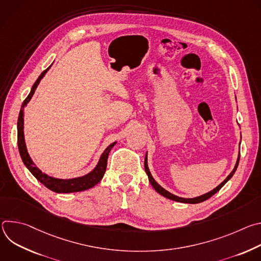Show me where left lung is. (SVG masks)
I'll return each instance as SVG.
<instances>
[{"label": "left lung", "instance_id": "1", "mask_svg": "<svg viewBox=\"0 0 261 261\" xmlns=\"http://www.w3.org/2000/svg\"><path fill=\"white\" fill-rule=\"evenodd\" d=\"M241 139H242V135H241ZM240 144H241V142H240ZM239 162H240V152H239V156H238V160H237V163H236V165H234V168H233L232 171L228 174V176H227L224 180H223L220 185H218L216 188H214L212 191H210V192H207V193H205V194H202V195H200V196L194 197V198H184V197L176 196V195L170 193L169 191L165 190L163 187H161V186H160V185L155 180V178L153 177V175H152L150 169H148V165H147V153L145 154V158H144V169H145V172H146V174H147L148 180H150L151 185L153 186V188H154L159 194H161L162 196H164V197H166V198H168V199H170V200H174V201L182 202V203H199V202H202V201L208 199V198L212 197L214 194H216V193L223 187V186H224V185L232 177V175L234 174V172H236V170H237V168H238Z\"/></svg>", "mask_w": 261, "mask_h": 261}]
</instances>
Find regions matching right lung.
<instances>
[{
    "mask_svg": "<svg viewBox=\"0 0 261 261\" xmlns=\"http://www.w3.org/2000/svg\"><path fill=\"white\" fill-rule=\"evenodd\" d=\"M49 68H47L40 74V76L33 85L29 96L25 98V100L23 101V103L20 107L19 116H18V120H17V144H18L19 154H20L23 164L30 170V172L49 190L57 192V193H73V192L85 191L90 188H93L94 186H96L102 179V177L105 173V170H106L107 158H108L109 152L111 151V148L115 146V144H117L118 141H115L111 144H109L105 148L104 152L101 154L99 161H98L97 165L94 167V169L83 176H77V177H73V178H58V177H54L45 172H42V170H40L38 167H37V165L34 163L32 158L30 157L28 150H27V145H25L24 134H23L24 107H27V105L30 102V100L32 99L37 87L39 86L41 80L44 77V75L47 73Z\"/></svg>",
    "mask_w": 261,
    "mask_h": 261,
    "instance_id": "obj_1",
    "label": "right lung"
}]
</instances>
